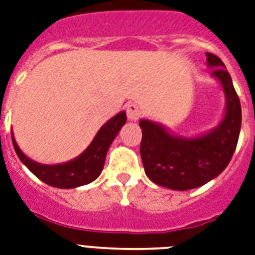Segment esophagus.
<instances>
[{"label":"esophagus","instance_id":"1","mask_svg":"<svg viewBox=\"0 0 255 255\" xmlns=\"http://www.w3.org/2000/svg\"><path fill=\"white\" fill-rule=\"evenodd\" d=\"M126 112L129 120H137V118L140 116V108L135 103H128L126 106Z\"/></svg>","mask_w":255,"mask_h":255}]
</instances>
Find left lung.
<instances>
[{
	"label": "left lung",
	"instance_id": "left-lung-1",
	"mask_svg": "<svg viewBox=\"0 0 255 255\" xmlns=\"http://www.w3.org/2000/svg\"><path fill=\"white\" fill-rule=\"evenodd\" d=\"M211 76L225 93V114L213 129L195 136H183L171 132L162 123L141 119L140 156L145 175L153 183L163 187L186 191L201 187L217 178L230 163L240 137V97L231 76L222 60L206 53Z\"/></svg>",
	"mask_w": 255,
	"mask_h": 255
}]
</instances>
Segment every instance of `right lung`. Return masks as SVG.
<instances>
[{"label":"right lung","instance_id":"obj_1","mask_svg":"<svg viewBox=\"0 0 255 255\" xmlns=\"http://www.w3.org/2000/svg\"><path fill=\"white\" fill-rule=\"evenodd\" d=\"M127 122V115L124 111L115 115L102 128L91 141V144L72 160L60 164H42L28 158L21 149L11 133L13 147L19 160L36 175L44 183L57 188H76L88 184L99 178L102 174L107 152L115 137Z\"/></svg>","mask_w":255,"mask_h":255}]
</instances>
